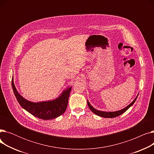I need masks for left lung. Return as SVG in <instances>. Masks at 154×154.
I'll return each mask as SVG.
<instances>
[{
	"mask_svg": "<svg viewBox=\"0 0 154 154\" xmlns=\"http://www.w3.org/2000/svg\"><path fill=\"white\" fill-rule=\"evenodd\" d=\"M137 97H138V95H137L136 97V98L134 100V101H132V102H131L130 104L128 105V106H127L126 107H125L124 109L120 110H118V111H116V112H103V111H100V110H97L95 109H94L91 105V103L88 102V101L87 100V105L88 107H89V109H91V110L95 114L97 115L100 117H105V118H114V117H118L120 115L122 114L123 113H124L127 110H128L129 108H130L132 105L134 103V102H135Z\"/></svg>",
	"mask_w": 154,
	"mask_h": 154,
	"instance_id": "obj_1",
	"label": "left lung"
}]
</instances>
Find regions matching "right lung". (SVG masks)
I'll return each mask as SVG.
<instances>
[{
  "instance_id": "obj_1",
  "label": "right lung",
  "mask_w": 154,
  "mask_h": 154,
  "mask_svg": "<svg viewBox=\"0 0 154 154\" xmlns=\"http://www.w3.org/2000/svg\"><path fill=\"white\" fill-rule=\"evenodd\" d=\"M12 89L18 102L25 110L34 116L43 120H49L57 117L66 111L72 87L63 91L57 99L54 100L40 102H32L24 99L19 94L12 80Z\"/></svg>"
}]
</instances>
